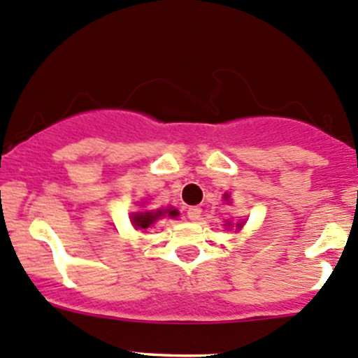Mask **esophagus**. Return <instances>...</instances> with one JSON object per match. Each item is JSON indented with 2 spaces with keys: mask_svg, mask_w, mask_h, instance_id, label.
Instances as JSON below:
<instances>
[{
  "mask_svg": "<svg viewBox=\"0 0 358 358\" xmlns=\"http://www.w3.org/2000/svg\"><path fill=\"white\" fill-rule=\"evenodd\" d=\"M186 213H187V219H189V220H200L201 208H200V206H189Z\"/></svg>",
  "mask_w": 358,
  "mask_h": 358,
  "instance_id": "34e87169",
  "label": "esophagus"
}]
</instances>
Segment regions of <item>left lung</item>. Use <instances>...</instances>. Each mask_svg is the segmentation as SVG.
<instances>
[{"label": "left lung", "mask_w": 358, "mask_h": 358, "mask_svg": "<svg viewBox=\"0 0 358 358\" xmlns=\"http://www.w3.org/2000/svg\"><path fill=\"white\" fill-rule=\"evenodd\" d=\"M239 227H241V224H239Z\"/></svg>", "instance_id": "1"}]
</instances>
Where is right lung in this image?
Instances as JSON below:
<instances>
[{"label":"right lung","mask_w":358,"mask_h":358,"mask_svg":"<svg viewBox=\"0 0 358 358\" xmlns=\"http://www.w3.org/2000/svg\"><path fill=\"white\" fill-rule=\"evenodd\" d=\"M164 213H167L169 217H176L178 215V210L167 208L165 212L164 210H157V212H138L132 215V224H134L136 229H146V227H150L152 224L157 222Z\"/></svg>","instance_id":"1"}]
</instances>
